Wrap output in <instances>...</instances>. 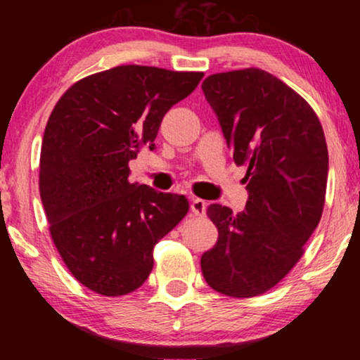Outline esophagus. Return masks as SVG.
Listing matches in <instances>:
<instances>
[{"label":"esophagus","mask_w":360,"mask_h":360,"mask_svg":"<svg viewBox=\"0 0 360 360\" xmlns=\"http://www.w3.org/2000/svg\"><path fill=\"white\" fill-rule=\"evenodd\" d=\"M190 210L195 216H203L206 213V201L200 198H191Z\"/></svg>","instance_id":"obj_1"}]
</instances>
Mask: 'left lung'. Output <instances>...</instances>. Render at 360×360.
Segmentation results:
<instances>
[{
    "instance_id": "8db88e82",
    "label": "left lung",
    "mask_w": 360,
    "mask_h": 360,
    "mask_svg": "<svg viewBox=\"0 0 360 360\" xmlns=\"http://www.w3.org/2000/svg\"><path fill=\"white\" fill-rule=\"evenodd\" d=\"M234 164L248 169L249 200L234 214L210 205L218 240L201 255V272L216 292L259 297L274 288L304 252L321 219L328 146L308 101L260 68L223 72L203 82Z\"/></svg>"
}]
</instances>
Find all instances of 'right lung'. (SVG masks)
<instances>
[{
    "label": "right lung",
    "mask_w": 360,
    "mask_h": 360,
    "mask_svg": "<svg viewBox=\"0 0 360 360\" xmlns=\"http://www.w3.org/2000/svg\"><path fill=\"white\" fill-rule=\"evenodd\" d=\"M203 72L120 65L68 88L49 116L39 190L52 240L82 285L105 297L134 292L154 245L184 219V195L129 181V160L154 150L160 122Z\"/></svg>",
    "instance_id": "obj_1"
}]
</instances>
